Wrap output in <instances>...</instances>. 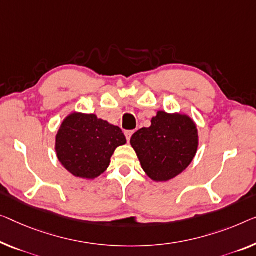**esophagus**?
<instances>
[{
  "label": "esophagus",
  "instance_id": "esophagus-1",
  "mask_svg": "<svg viewBox=\"0 0 256 256\" xmlns=\"http://www.w3.org/2000/svg\"><path fill=\"white\" fill-rule=\"evenodd\" d=\"M133 133H134V131H125V136H126L128 141H130V139H131Z\"/></svg>",
  "mask_w": 256,
  "mask_h": 256
}]
</instances>
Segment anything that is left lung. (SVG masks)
Wrapping results in <instances>:
<instances>
[{"label": "left lung", "instance_id": "obj_1", "mask_svg": "<svg viewBox=\"0 0 256 256\" xmlns=\"http://www.w3.org/2000/svg\"><path fill=\"white\" fill-rule=\"evenodd\" d=\"M130 142L147 176L154 182H168L193 161L199 136L190 116L158 112L150 126L138 130Z\"/></svg>", "mask_w": 256, "mask_h": 256}]
</instances>
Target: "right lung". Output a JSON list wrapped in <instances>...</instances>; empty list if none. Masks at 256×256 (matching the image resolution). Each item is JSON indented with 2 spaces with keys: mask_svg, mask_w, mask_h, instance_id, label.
<instances>
[{
  "mask_svg": "<svg viewBox=\"0 0 256 256\" xmlns=\"http://www.w3.org/2000/svg\"><path fill=\"white\" fill-rule=\"evenodd\" d=\"M126 144L122 130L94 114L72 112L56 134L57 158L74 177L94 179L110 164L117 147Z\"/></svg>",
  "mask_w": 256,
  "mask_h": 256,
  "instance_id": "right-lung-1",
  "label": "right lung"
}]
</instances>
